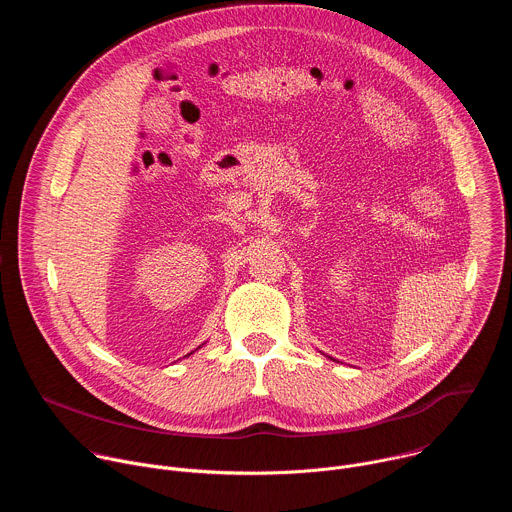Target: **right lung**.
I'll return each instance as SVG.
<instances>
[{"label":"right lung","instance_id":"obj_1","mask_svg":"<svg viewBox=\"0 0 512 512\" xmlns=\"http://www.w3.org/2000/svg\"><path fill=\"white\" fill-rule=\"evenodd\" d=\"M198 348H200V346H198ZM190 354H192V352H190ZM190 354H188V356H190Z\"/></svg>","mask_w":512,"mask_h":512}]
</instances>
